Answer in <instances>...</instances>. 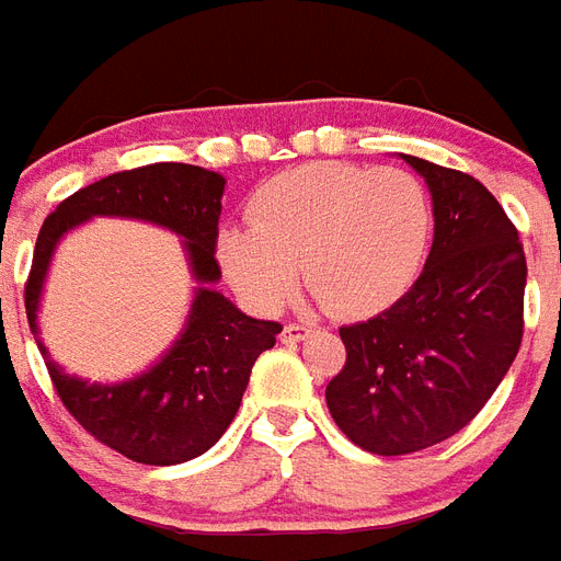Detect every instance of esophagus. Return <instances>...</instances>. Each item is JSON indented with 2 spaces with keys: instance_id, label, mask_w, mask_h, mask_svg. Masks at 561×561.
Masks as SVG:
<instances>
[{
  "instance_id": "1",
  "label": "esophagus",
  "mask_w": 561,
  "mask_h": 561,
  "mask_svg": "<svg viewBox=\"0 0 561 561\" xmlns=\"http://www.w3.org/2000/svg\"><path fill=\"white\" fill-rule=\"evenodd\" d=\"M308 332H311V325L308 323H285V329H282V343L302 341Z\"/></svg>"
}]
</instances>
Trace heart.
Here are the masks:
<instances>
[{
    "label": "heart",
    "instance_id": "1",
    "mask_svg": "<svg viewBox=\"0 0 561 561\" xmlns=\"http://www.w3.org/2000/svg\"><path fill=\"white\" fill-rule=\"evenodd\" d=\"M425 186L401 169L311 162L264 180L250 227H227L218 259L253 308L271 311L297 279L332 314L367 317L413 285L431 244Z\"/></svg>",
    "mask_w": 561,
    "mask_h": 561
}]
</instances>
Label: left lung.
Returning a JSON list of instances; mask_svg holds the SVG:
<instances>
[{"label": "left lung", "instance_id": "8db88e82", "mask_svg": "<svg viewBox=\"0 0 561 561\" xmlns=\"http://www.w3.org/2000/svg\"><path fill=\"white\" fill-rule=\"evenodd\" d=\"M434 201V244L413 288L343 325L346 364L325 387L343 434L381 457L413 454L469 425L513 367L524 334L527 259L480 180L401 153Z\"/></svg>", "mask_w": 561, "mask_h": 561}]
</instances>
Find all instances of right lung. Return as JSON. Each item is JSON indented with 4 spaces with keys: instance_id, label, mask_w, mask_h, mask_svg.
I'll return each mask as SVG.
<instances>
[{
    "instance_id": "obj_1",
    "label": "right lung",
    "mask_w": 561,
    "mask_h": 561,
    "mask_svg": "<svg viewBox=\"0 0 561 561\" xmlns=\"http://www.w3.org/2000/svg\"><path fill=\"white\" fill-rule=\"evenodd\" d=\"M227 180L186 162H153L118 171L66 197L46 220L34 247L25 314L37 337V308L48 264L60 238L92 218H134L165 227L183 238L188 267L197 279L186 329L151 369L118 383H92L46 358L48 375L66 410L99 443L145 466H174L201 457L236 419L250 369L276 343L279 323L238 311L215 282L220 197Z\"/></svg>"
}]
</instances>
